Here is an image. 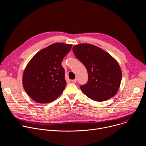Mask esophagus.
<instances>
[{"label":"esophagus","instance_id":"34e87169","mask_svg":"<svg viewBox=\"0 0 146 146\" xmlns=\"http://www.w3.org/2000/svg\"><path fill=\"white\" fill-rule=\"evenodd\" d=\"M77 81V79H74V80H71V82L73 83H76V82Z\"/></svg>","mask_w":146,"mask_h":146}]
</instances>
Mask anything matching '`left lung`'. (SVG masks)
Returning <instances> with one entry per match:
<instances>
[{"mask_svg": "<svg viewBox=\"0 0 146 146\" xmlns=\"http://www.w3.org/2000/svg\"><path fill=\"white\" fill-rule=\"evenodd\" d=\"M73 51L87 69L88 80L80 86L81 91L93 100L103 102L118 92L122 72L118 62L108 52L90 44L75 45Z\"/></svg>", "mask_w": 146, "mask_h": 146, "instance_id": "obj_1", "label": "left lung"}]
</instances>
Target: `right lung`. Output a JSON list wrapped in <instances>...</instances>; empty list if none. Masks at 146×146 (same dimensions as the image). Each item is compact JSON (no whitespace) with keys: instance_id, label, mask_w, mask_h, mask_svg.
<instances>
[{"instance_id":"right-lung-1","label":"right lung","mask_w":146,"mask_h":146,"mask_svg":"<svg viewBox=\"0 0 146 146\" xmlns=\"http://www.w3.org/2000/svg\"><path fill=\"white\" fill-rule=\"evenodd\" d=\"M72 44L54 43L38 51L28 62L23 76L27 94L37 103H50L63 92L66 85L61 63Z\"/></svg>"}]
</instances>
